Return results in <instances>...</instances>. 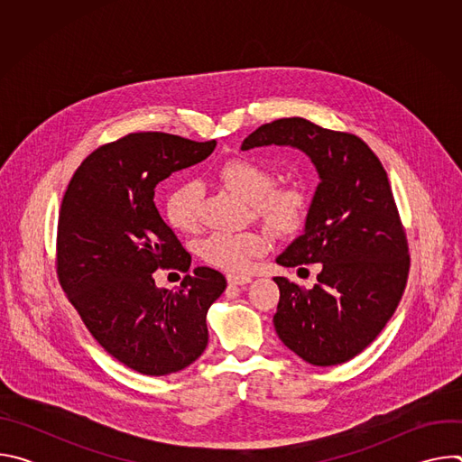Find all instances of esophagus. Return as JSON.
I'll return each mask as SVG.
<instances>
[{
    "label": "esophagus",
    "instance_id": "34e87169",
    "mask_svg": "<svg viewBox=\"0 0 462 462\" xmlns=\"http://www.w3.org/2000/svg\"><path fill=\"white\" fill-rule=\"evenodd\" d=\"M226 280H228V285H230V287H243V285H246V283L252 282L250 276H243V274H228Z\"/></svg>",
    "mask_w": 462,
    "mask_h": 462
}]
</instances>
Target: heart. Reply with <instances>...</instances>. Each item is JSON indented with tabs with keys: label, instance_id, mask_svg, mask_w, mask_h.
<instances>
[{
	"label": "heart",
	"instance_id": "1",
	"mask_svg": "<svg viewBox=\"0 0 462 462\" xmlns=\"http://www.w3.org/2000/svg\"><path fill=\"white\" fill-rule=\"evenodd\" d=\"M217 179L248 201L254 217L273 230L289 234L298 230L309 214V197L301 184H274L273 168L250 157H232L217 168ZM199 186L180 182L166 195L164 214L179 232H193L199 226ZM267 237L254 232H212L197 245V252L216 269L243 273L250 261L267 250Z\"/></svg>",
	"mask_w": 462,
	"mask_h": 462
}]
</instances>
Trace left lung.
I'll list each match as a JSON object with an SVG mask.
<instances>
[{
    "mask_svg": "<svg viewBox=\"0 0 462 462\" xmlns=\"http://www.w3.org/2000/svg\"><path fill=\"white\" fill-rule=\"evenodd\" d=\"M292 146L314 162L319 184L305 221L278 263H321L307 291L287 278L274 327L280 340L312 365H337L360 355L397 310L410 274V252L387 173L356 135L280 118L259 125L241 150Z\"/></svg>",
    "mask_w": 462,
    "mask_h": 462,
    "instance_id": "8db88e82",
    "label": "left lung"
}]
</instances>
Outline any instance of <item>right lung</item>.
<instances>
[{"mask_svg": "<svg viewBox=\"0 0 462 462\" xmlns=\"http://www.w3.org/2000/svg\"><path fill=\"white\" fill-rule=\"evenodd\" d=\"M216 141L143 131L97 148L75 171L58 214L56 274L93 338L148 376L177 373L208 344L207 312L226 289L197 267L180 289H159L157 269L188 273L191 257L162 221L155 186L205 161Z\"/></svg>", "mask_w": 462, "mask_h": 462, "instance_id": "obj_1", "label": "right lung"}]
</instances>
